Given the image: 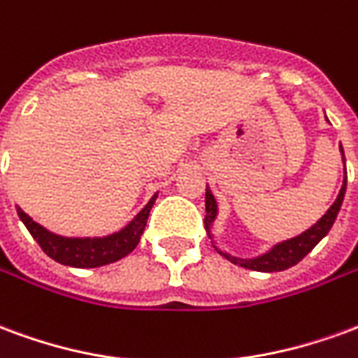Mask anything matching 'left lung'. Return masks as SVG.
Wrapping results in <instances>:
<instances>
[{"mask_svg": "<svg viewBox=\"0 0 358 358\" xmlns=\"http://www.w3.org/2000/svg\"><path fill=\"white\" fill-rule=\"evenodd\" d=\"M339 151H341V157H343V163H345V155H343V149L339 145ZM345 189H347V172L343 176V184H341V189H339L338 197L336 201L331 203V207L326 210V215H322V218L316 220V224H313L308 230L301 232L299 236L295 238H289V240L278 241L276 245H272L268 251H264L261 255L257 257H249V259H243V257H236L232 253H228L224 249H218L213 241V245L217 249L218 253L222 257H226L230 263L240 264L243 268L249 270H257V272H280V270L292 268L295 264L299 263L303 257H307L318 241L322 240L326 234L330 232V228L336 222L338 218V213L341 209V203H343V197H345ZM205 228H207V234L209 238L213 240V234H210V228L215 224V220L218 217V205L215 195L207 186V192H205Z\"/></svg>", "mask_w": 358, "mask_h": 358, "instance_id": "left-lung-1", "label": "left lung"}]
</instances>
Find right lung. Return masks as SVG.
Returning a JSON list of instances; mask_svg holds the SVG:
<instances>
[{"mask_svg":"<svg viewBox=\"0 0 358 358\" xmlns=\"http://www.w3.org/2000/svg\"><path fill=\"white\" fill-rule=\"evenodd\" d=\"M155 199L157 194L124 228H120L118 232H113L109 236H101V238L59 236V234L50 232L48 228L34 222L20 207H17V213H19L22 224L28 228L30 236L38 241L43 253L51 257L53 261L66 264V266H74V268H95V266L117 263L120 259H124L128 253H132L136 245L140 243L141 234L148 224L149 210L153 207Z\"/></svg>","mask_w":358,"mask_h":358,"instance_id":"add662e5","label":"right lung"}]
</instances>
